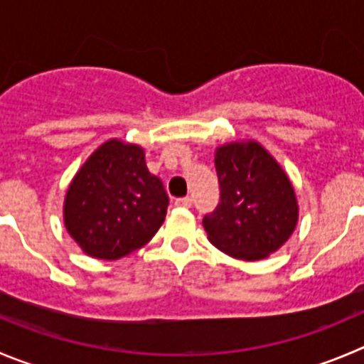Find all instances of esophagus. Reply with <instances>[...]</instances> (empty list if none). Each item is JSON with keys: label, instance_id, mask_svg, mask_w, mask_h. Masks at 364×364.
<instances>
[{"label": "esophagus", "instance_id": "obj_1", "mask_svg": "<svg viewBox=\"0 0 364 364\" xmlns=\"http://www.w3.org/2000/svg\"><path fill=\"white\" fill-rule=\"evenodd\" d=\"M175 205L176 207H191L193 205V200L189 196H184V198H176L175 200Z\"/></svg>", "mask_w": 364, "mask_h": 364}]
</instances>
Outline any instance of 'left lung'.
I'll use <instances>...</instances> for the list:
<instances>
[{
    "mask_svg": "<svg viewBox=\"0 0 364 364\" xmlns=\"http://www.w3.org/2000/svg\"><path fill=\"white\" fill-rule=\"evenodd\" d=\"M214 164L220 203L203 218L207 237L230 257H268L289 240L299 221L288 175L257 141L218 146Z\"/></svg>",
    "mask_w": 364,
    "mask_h": 364,
    "instance_id": "left-lung-1",
    "label": "left lung"
}]
</instances>
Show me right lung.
Masks as SVG:
<instances>
[{
  "label": "right lung",
  "mask_w": 364,
  "mask_h": 364,
  "mask_svg": "<svg viewBox=\"0 0 364 364\" xmlns=\"http://www.w3.org/2000/svg\"><path fill=\"white\" fill-rule=\"evenodd\" d=\"M169 198L139 144L103 143L69 184L64 223L87 255L116 261L144 247L164 223Z\"/></svg>",
  "instance_id": "add662e5"
}]
</instances>
